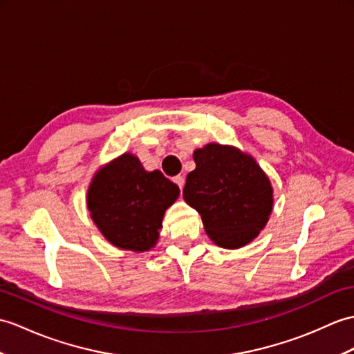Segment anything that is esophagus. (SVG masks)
<instances>
[{
    "label": "esophagus",
    "instance_id": "34e87169",
    "mask_svg": "<svg viewBox=\"0 0 354 354\" xmlns=\"http://www.w3.org/2000/svg\"><path fill=\"white\" fill-rule=\"evenodd\" d=\"M174 180H175V184L180 188V190H183V188H184V184H185V179H184V176H175L174 178Z\"/></svg>",
    "mask_w": 354,
    "mask_h": 354
}]
</instances>
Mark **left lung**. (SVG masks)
Listing matches in <instances>:
<instances>
[{"label": "left lung", "mask_w": 354, "mask_h": 354, "mask_svg": "<svg viewBox=\"0 0 354 354\" xmlns=\"http://www.w3.org/2000/svg\"><path fill=\"white\" fill-rule=\"evenodd\" d=\"M184 201L199 212L205 232L223 249L252 243L273 211L270 178L250 153L231 145L208 143L193 152Z\"/></svg>", "instance_id": "8db88e82"}]
</instances>
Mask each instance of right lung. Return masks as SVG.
Returning a JSON list of instances; mask_svg holds the SVG:
<instances>
[{"label": "right lung", "mask_w": 354, "mask_h": 354, "mask_svg": "<svg viewBox=\"0 0 354 354\" xmlns=\"http://www.w3.org/2000/svg\"><path fill=\"white\" fill-rule=\"evenodd\" d=\"M178 197L176 184L160 170L147 171L138 157L125 152L95 171L86 202L106 241L142 253L158 243L164 214Z\"/></svg>", "instance_id": "1"}]
</instances>
